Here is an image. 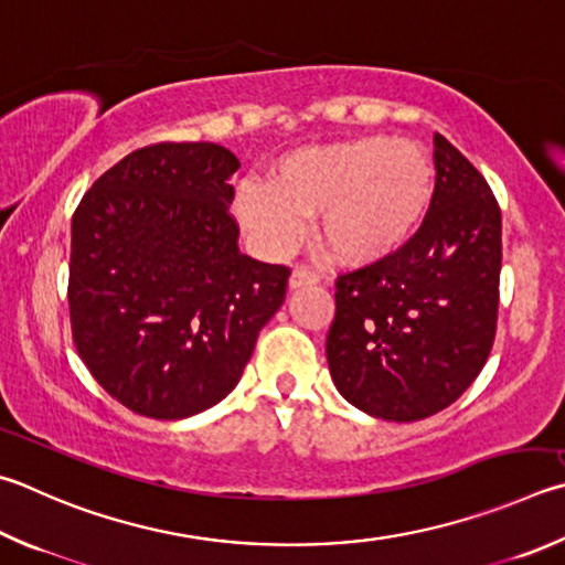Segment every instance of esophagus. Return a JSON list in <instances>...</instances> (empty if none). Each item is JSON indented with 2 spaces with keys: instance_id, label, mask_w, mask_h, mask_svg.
I'll return each instance as SVG.
<instances>
[{
  "instance_id": "esophagus-1",
  "label": "esophagus",
  "mask_w": 565,
  "mask_h": 565,
  "mask_svg": "<svg viewBox=\"0 0 565 565\" xmlns=\"http://www.w3.org/2000/svg\"><path fill=\"white\" fill-rule=\"evenodd\" d=\"M316 281H318V276L313 271L306 269V266H296V269L291 271L289 286H291V289H301V286H311Z\"/></svg>"
}]
</instances>
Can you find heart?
<instances>
[{
	"instance_id": "heart-1",
	"label": "heart",
	"mask_w": 565,
	"mask_h": 565,
	"mask_svg": "<svg viewBox=\"0 0 565 565\" xmlns=\"http://www.w3.org/2000/svg\"><path fill=\"white\" fill-rule=\"evenodd\" d=\"M435 194V166L413 140L348 138L299 148L274 162L269 180H244L232 210L269 254L291 252L309 214L316 234L343 264H375L403 249Z\"/></svg>"
}]
</instances>
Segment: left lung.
<instances>
[{"mask_svg": "<svg viewBox=\"0 0 565 565\" xmlns=\"http://www.w3.org/2000/svg\"><path fill=\"white\" fill-rule=\"evenodd\" d=\"M435 168L415 237L335 281L331 377L348 403L387 423L452 405L481 373L497 333L501 210L481 172L439 132Z\"/></svg>", "mask_w": 565, "mask_h": 565, "instance_id": "obj_1", "label": "left lung"}]
</instances>
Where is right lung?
<instances>
[{
	"label": "right lung",
	"mask_w": 565,
	"mask_h": 565,
	"mask_svg": "<svg viewBox=\"0 0 565 565\" xmlns=\"http://www.w3.org/2000/svg\"><path fill=\"white\" fill-rule=\"evenodd\" d=\"M237 168L217 142L132 150L71 222L74 343L132 413L184 419L217 405L281 309L291 271L239 252L230 217Z\"/></svg>",
	"instance_id": "obj_1"
}]
</instances>
